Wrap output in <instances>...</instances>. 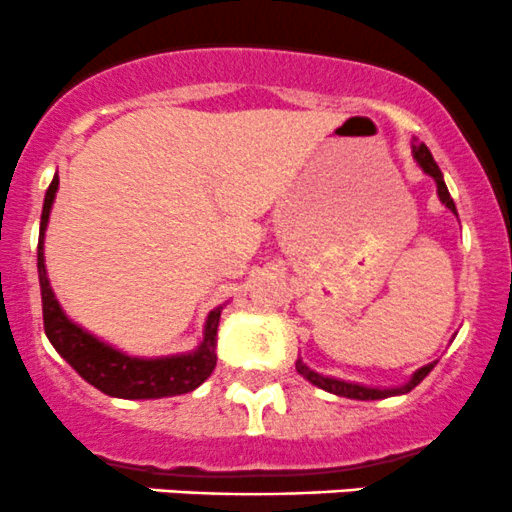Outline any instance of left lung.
<instances>
[{"instance_id": "obj_1", "label": "left lung", "mask_w": 512, "mask_h": 512, "mask_svg": "<svg viewBox=\"0 0 512 512\" xmlns=\"http://www.w3.org/2000/svg\"><path fill=\"white\" fill-rule=\"evenodd\" d=\"M413 159H416V164L421 166L423 174H428L430 179L435 181V189H438V199L440 204L445 206V209L450 211V214L458 216V211H455V204L453 199H450L448 194V186H445L443 181V171L438 169V164L433 161V156H430L428 146L421 144V141H413ZM435 363H428V366L418 368L416 373H413L411 378H408L403 386H396V388H373V386H363V383H353V381H341V378H333V376H323V373H316L313 368H308L306 363L298 358L296 361V371L301 373L303 378H306L308 383H313V386L323 388V391L333 393V396H341V398H353V401H381V398H391V396H403V393H411L413 388L418 386V383L423 381V378L428 376L430 371L435 368Z\"/></svg>"}]
</instances>
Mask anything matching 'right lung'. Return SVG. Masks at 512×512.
Instances as JSON below:
<instances>
[{"instance_id": "add662e5", "label": "right lung", "mask_w": 512, "mask_h": 512, "mask_svg": "<svg viewBox=\"0 0 512 512\" xmlns=\"http://www.w3.org/2000/svg\"><path fill=\"white\" fill-rule=\"evenodd\" d=\"M59 189V176L49 184L42 206V224H39V246H37V271L39 288H42V311H44V333L49 343L57 348L59 356L94 388L111 398H126V401H149V398H171L199 388L211 371L216 368V331L224 306H216L206 316L204 338L199 346L189 353L176 356L139 358L109 346L94 333L74 323L59 306L52 291L44 263V234L49 226L54 196Z\"/></svg>"}]
</instances>
